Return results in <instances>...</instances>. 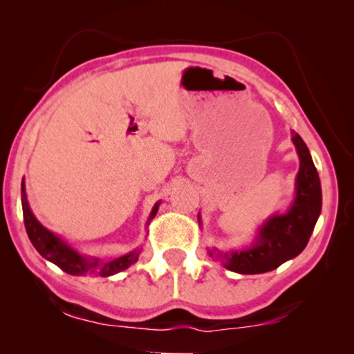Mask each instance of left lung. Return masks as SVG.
I'll return each instance as SVG.
<instances>
[{"label": "left lung", "instance_id": "left-lung-1", "mask_svg": "<svg viewBox=\"0 0 354 354\" xmlns=\"http://www.w3.org/2000/svg\"><path fill=\"white\" fill-rule=\"evenodd\" d=\"M292 142L299 159L295 178V196L285 212H274L258 227L246 248L221 251L207 246V253L225 269L236 274H263L297 258L306 248L314 225L322 209V188L311 153L298 133L292 132ZM201 225V216L198 212Z\"/></svg>", "mask_w": 354, "mask_h": 354}]
</instances>
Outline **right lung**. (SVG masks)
<instances>
[{"mask_svg": "<svg viewBox=\"0 0 354 354\" xmlns=\"http://www.w3.org/2000/svg\"><path fill=\"white\" fill-rule=\"evenodd\" d=\"M21 200H22V212L24 222H26V230L32 245L40 253L43 258L50 263L56 264L57 268L64 270L71 275H100V277H109L122 270L129 269L133 263H137L138 256L143 248H135L130 253L119 256V258L111 261H101L93 256L82 254L79 250H75L69 241L62 239L61 235L55 234L50 229H46L40 221L33 214L30 205H28L27 193H26V180L21 183ZM161 206V201L154 203L151 212H149L147 225L154 219L156 212Z\"/></svg>", "mask_w": 354, "mask_h": 354, "instance_id": "add662e5", "label": "right lung"}]
</instances>
